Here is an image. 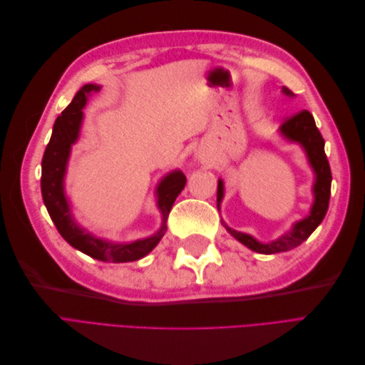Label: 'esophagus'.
I'll use <instances>...</instances> for the list:
<instances>
[{"mask_svg": "<svg viewBox=\"0 0 365 365\" xmlns=\"http://www.w3.org/2000/svg\"><path fill=\"white\" fill-rule=\"evenodd\" d=\"M200 161H201L202 164H210V158L205 157V155H200Z\"/></svg>", "mask_w": 365, "mask_h": 365, "instance_id": "obj_1", "label": "esophagus"}]
</instances>
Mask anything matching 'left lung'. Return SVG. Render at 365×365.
Returning <instances> with one entry per match:
<instances>
[{
  "label": "left lung",
  "mask_w": 365,
  "mask_h": 365,
  "mask_svg": "<svg viewBox=\"0 0 365 365\" xmlns=\"http://www.w3.org/2000/svg\"><path fill=\"white\" fill-rule=\"evenodd\" d=\"M282 91L286 96H291V97L294 96V93L286 86L282 88ZM280 132L284 138H288L289 141L298 143V145L303 146L309 164L312 165V169L315 172L314 204L311 208V215L306 216L302 220H298L297 224H294L289 233H286L279 239L269 242V244H260V242L254 239L252 236L240 233V231H236L224 224V227L228 230V233L233 237H236L240 244H244L250 250L260 254L283 252L300 245L302 242H304L309 236H311L315 231V228L323 222L329 208V200H330L332 173H330V165L324 152V138L322 135V132L318 130L312 114L306 111V109H303V111L294 114L289 118H286L284 123L280 126ZM222 197H224V182L222 180H219L217 208L220 205V201H222Z\"/></svg>",
  "instance_id": "left-lung-1"
}]
</instances>
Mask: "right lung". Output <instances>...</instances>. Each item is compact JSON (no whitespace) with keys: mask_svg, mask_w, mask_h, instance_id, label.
<instances>
[{"mask_svg":"<svg viewBox=\"0 0 365 365\" xmlns=\"http://www.w3.org/2000/svg\"><path fill=\"white\" fill-rule=\"evenodd\" d=\"M101 90V86L88 83L83 85L73 102L63 109L62 114L54 121L53 134L42 157V175H41V192L47 212L56 225L61 236L68 242L71 247L85 252L86 256L102 262H134L145 257L153 248L168 230V217L176 196L184 189L187 178L181 170H173L165 175L157 187L158 208L163 216L161 228L155 235L146 239L130 242V244H115L105 239H97L88 233L82 227L77 225L67 197L63 192V176L67 172V163L70 157L71 146L79 138V130L82 125L83 113L82 109L86 103V96Z\"/></svg>","mask_w":365,"mask_h":365,"instance_id":"add662e5","label":"right lung"}]
</instances>
